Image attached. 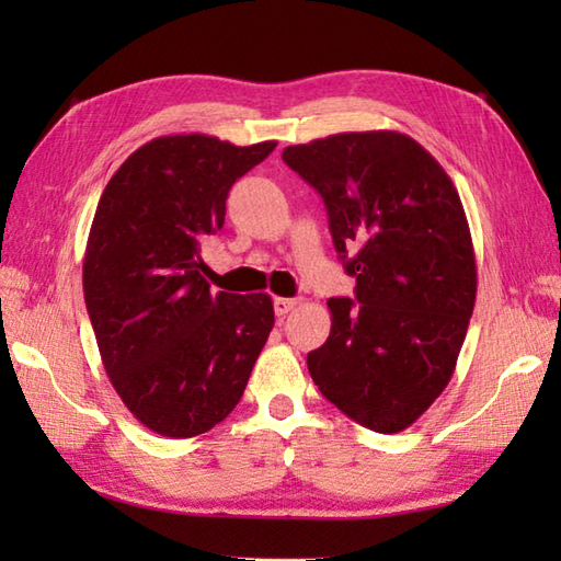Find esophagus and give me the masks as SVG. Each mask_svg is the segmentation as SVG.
Returning a JSON list of instances; mask_svg holds the SVG:
<instances>
[{
  "instance_id": "obj_1",
  "label": "esophagus",
  "mask_w": 561,
  "mask_h": 561,
  "mask_svg": "<svg viewBox=\"0 0 561 561\" xmlns=\"http://www.w3.org/2000/svg\"><path fill=\"white\" fill-rule=\"evenodd\" d=\"M296 304H299L296 299H282V296H277V299H274V313L287 316L289 311H294Z\"/></svg>"
}]
</instances>
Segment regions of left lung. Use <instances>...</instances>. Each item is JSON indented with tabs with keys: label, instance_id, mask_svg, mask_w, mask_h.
Segmentation results:
<instances>
[{
	"label": "left lung",
	"instance_id": "obj_1",
	"mask_svg": "<svg viewBox=\"0 0 561 561\" xmlns=\"http://www.w3.org/2000/svg\"><path fill=\"white\" fill-rule=\"evenodd\" d=\"M282 159L323 197L332 243L356 277L354 301H328L330 337L308 354V371L350 420L402 432L448 386L474 308L458 190L420 141L390 129L313 139Z\"/></svg>",
	"mask_w": 561,
	"mask_h": 561
}]
</instances>
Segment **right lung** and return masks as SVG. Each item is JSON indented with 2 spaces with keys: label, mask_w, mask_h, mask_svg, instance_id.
Segmentation results:
<instances>
[{
  "label": "right lung",
  "mask_w": 561,
  "mask_h": 561,
  "mask_svg": "<svg viewBox=\"0 0 561 561\" xmlns=\"http://www.w3.org/2000/svg\"><path fill=\"white\" fill-rule=\"evenodd\" d=\"M274 147L157 137L99 199L83 299L115 392L161 436L190 438L226 420L270 337V296L214 294L199 250L221 231L231 185Z\"/></svg>",
  "instance_id": "1"
}]
</instances>
